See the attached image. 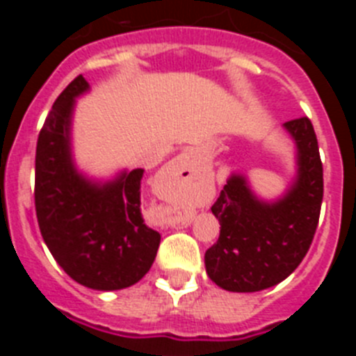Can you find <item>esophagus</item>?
I'll return each instance as SVG.
<instances>
[{
    "label": "esophagus",
    "instance_id": "esophagus-1",
    "mask_svg": "<svg viewBox=\"0 0 356 356\" xmlns=\"http://www.w3.org/2000/svg\"><path fill=\"white\" fill-rule=\"evenodd\" d=\"M191 160H193V153H185L184 159H181V163H185V165H187ZM188 225H191V221H188V219H184L181 222H178V226H188Z\"/></svg>",
    "mask_w": 356,
    "mask_h": 356
}]
</instances>
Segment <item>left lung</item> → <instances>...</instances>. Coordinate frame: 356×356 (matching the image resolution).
<instances>
[{"instance_id": "left-lung-1", "label": "left lung", "mask_w": 356, "mask_h": 356, "mask_svg": "<svg viewBox=\"0 0 356 356\" xmlns=\"http://www.w3.org/2000/svg\"><path fill=\"white\" fill-rule=\"evenodd\" d=\"M296 146V176L284 196L266 201L242 172H232L212 207L221 234L205 253L207 275L229 292L284 282L312 244L323 203V163L308 118L284 122Z\"/></svg>"}]
</instances>
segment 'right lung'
<instances>
[{
	"label": "right lung",
	"mask_w": 356,
	"mask_h": 356,
	"mask_svg": "<svg viewBox=\"0 0 356 356\" xmlns=\"http://www.w3.org/2000/svg\"><path fill=\"white\" fill-rule=\"evenodd\" d=\"M78 76L53 103L35 153V210L40 234L58 266L83 287L119 291L153 266L160 234L140 213L144 169L94 180L72 159L71 127L76 97L89 92Z\"/></svg>",
	"instance_id": "1"
}]
</instances>
